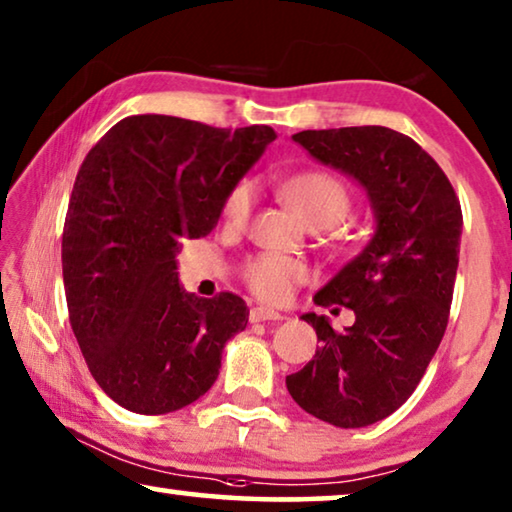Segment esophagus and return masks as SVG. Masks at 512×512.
Here are the masks:
<instances>
[{
    "label": "esophagus",
    "mask_w": 512,
    "mask_h": 512,
    "mask_svg": "<svg viewBox=\"0 0 512 512\" xmlns=\"http://www.w3.org/2000/svg\"><path fill=\"white\" fill-rule=\"evenodd\" d=\"M279 311H274L270 307H251L249 309V321L251 323H261V321H281Z\"/></svg>",
    "instance_id": "esophagus-1"
}]
</instances>
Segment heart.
Returning <instances> with one entry per match:
<instances>
[{
  "label": "heart",
  "mask_w": 512,
  "mask_h": 512,
  "mask_svg": "<svg viewBox=\"0 0 512 512\" xmlns=\"http://www.w3.org/2000/svg\"><path fill=\"white\" fill-rule=\"evenodd\" d=\"M281 196L295 217L309 228H328L346 219L351 210V194L337 175L325 170H305L281 184ZM254 207V187L238 182L228 191L221 217L228 228H242ZM307 277L305 263L281 254H256L244 261L242 281L256 298L284 302L293 288Z\"/></svg>",
  "instance_id": "1"
}]
</instances>
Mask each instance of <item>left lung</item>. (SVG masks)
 Returning a JSON list of instances; mask_svg holds the SVG:
<instances>
[{"label": "left lung", "instance_id": "8db88e82", "mask_svg": "<svg viewBox=\"0 0 512 512\" xmlns=\"http://www.w3.org/2000/svg\"><path fill=\"white\" fill-rule=\"evenodd\" d=\"M293 140L365 187L376 231L314 295L321 307L353 309L355 323L335 332L325 316H302L321 346L300 372L286 376V388L318 420L367 427L413 395L441 344L462 207L441 166L399 131L344 127L300 131Z\"/></svg>", "mask_w": 512, "mask_h": 512}]
</instances>
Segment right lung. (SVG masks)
Segmentation results:
<instances>
[{
    "instance_id": "1",
    "label": "right lung",
    "mask_w": 512,
    "mask_h": 512,
    "mask_svg": "<svg viewBox=\"0 0 512 512\" xmlns=\"http://www.w3.org/2000/svg\"><path fill=\"white\" fill-rule=\"evenodd\" d=\"M277 138L170 115L117 122L78 170L62 235L73 335L101 390L159 416L203 397L221 351L247 328L235 293L196 298L177 279L182 240L203 238L242 175Z\"/></svg>"
}]
</instances>
